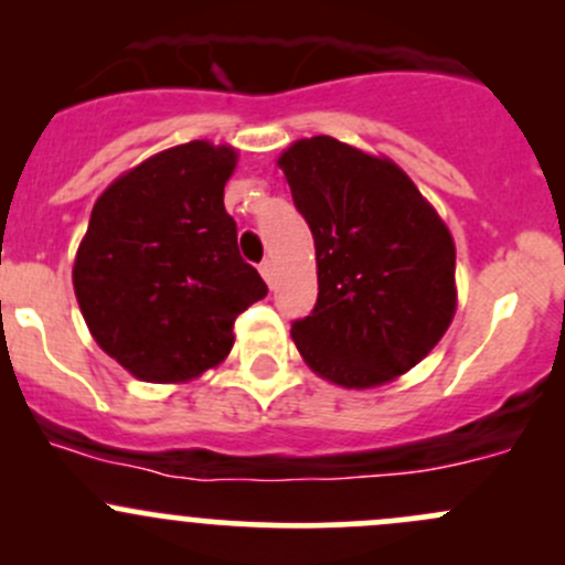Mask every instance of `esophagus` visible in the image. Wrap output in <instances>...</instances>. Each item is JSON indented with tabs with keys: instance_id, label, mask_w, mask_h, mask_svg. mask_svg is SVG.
<instances>
[{
	"instance_id": "34e87169",
	"label": "esophagus",
	"mask_w": 565,
	"mask_h": 565,
	"mask_svg": "<svg viewBox=\"0 0 565 565\" xmlns=\"http://www.w3.org/2000/svg\"><path fill=\"white\" fill-rule=\"evenodd\" d=\"M259 273H262V278L267 281V287H273V281H276V265H273L270 259H265L259 265Z\"/></svg>"
}]
</instances>
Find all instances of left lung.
<instances>
[{"instance_id": "8db88e82", "label": "left lung", "mask_w": 565, "mask_h": 565, "mask_svg": "<svg viewBox=\"0 0 565 565\" xmlns=\"http://www.w3.org/2000/svg\"><path fill=\"white\" fill-rule=\"evenodd\" d=\"M317 248L319 295L292 339L319 377L374 388L409 372L457 311L448 226L388 158L333 136L278 158Z\"/></svg>"}]
</instances>
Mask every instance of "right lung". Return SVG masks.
Masks as SVG:
<instances>
[{"mask_svg": "<svg viewBox=\"0 0 565 565\" xmlns=\"http://www.w3.org/2000/svg\"><path fill=\"white\" fill-rule=\"evenodd\" d=\"M235 163L232 147L188 141L117 177L89 215L73 289L100 350L145 383L218 366L267 295L224 207Z\"/></svg>", "mask_w": 565, "mask_h": 565, "instance_id": "1", "label": "right lung"}]
</instances>
